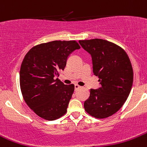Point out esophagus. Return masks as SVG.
<instances>
[{"instance_id": "34e87169", "label": "esophagus", "mask_w": 147, "mask_h": 147, "mask_svg": "<svg viewBox=\"0 0 147 147\" xmlns=\"http://www.w3.org/2000/svg\"><path fill=\"white\" fill-rule=\"evenodd\" d=\"M80 88L81 87L79 86L78 85H75V90H78L80 89Z\"/></svg>"}]
</instances>
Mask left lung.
I'll return each mask as SVG.
<instances>
[{
    "label": "left lung",
    "mask_w": 147,
    "mask_h": 147,
    "mask_svg": "<svg viewBox=\"0 0 147 147\" xmlns=\"http://www.w3.org/2000/svg\"><path fill=\"white\" fill-rule=\"evenodd\" d=\"M91 55L92 72L100 87L90 89L84 108L98 119L109 117L126 102L131 90L134 73L130 59L121 47L100 39L79 41Z\"/></svg>",
    "instance_id": "obj_1"
}]
</instances>
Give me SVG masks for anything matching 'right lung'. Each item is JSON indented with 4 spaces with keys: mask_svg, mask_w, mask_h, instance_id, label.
Wrapping results in <instances>:
<instances>
[{
    "mask_svg": "<svg viewBox=\"0 0 147 147\" xmlns=\"http://www.w3.org/2000/svg\"><path fill=\"white\" fill-rule=\"evenodd\" d=\"M80 49L75 41H52L31 48L21 63L20 86L28 106L44 119L53 121L67 112L74 85L59 80L68 57Z\"/></svg>",
    "mask_w": 147,
    "mask_h": 147,
    "instance_id": "right-lung-1",
    "label": "right lung"
}]
</instances>
